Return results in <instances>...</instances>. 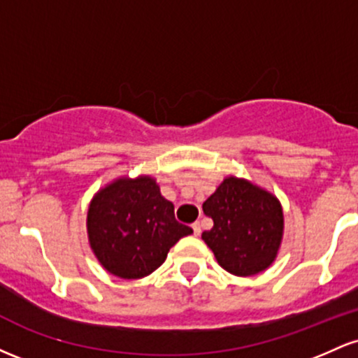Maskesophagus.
Listing matches in <instances>:
<instances>
[{
    "label": "esophagus",
    "instance_id": "1",
    "mask_svg": "<svg viewBox=\"0 0 358 358\" xmlns=\"http://www.w3.org/2000/svg\"><path fill=\"white\" fill-rule=\"evenodd\" d=\"M192 229L195 236H200V232H202V225H200V222H195V224L192 225Z\"/></svg>",
    "mask_w": 358,
    "mask_h": 358
}]
</instances>
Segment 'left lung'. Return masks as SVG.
I'll use <instances>...</instances> for the list:
<instances>
[{"instance_id":"obj_1","label":"left lung","mask_w":358,"mask_h":358,"mask_svg":"<svg viewBox=\"0 0 358 358\" xmlns=\"http://www.w3.org/2000/svg\"><path fill=\"white\" fill-rule=\"evenodd\" d=\"M213 220L202 239L217 262L236 276H252L269 268L282 237V210L271 193L239 178H225L203 202Z\"/></svg>"}]
</instances>
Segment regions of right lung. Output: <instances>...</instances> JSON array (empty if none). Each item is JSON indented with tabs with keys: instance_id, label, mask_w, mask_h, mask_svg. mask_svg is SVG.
Returning <instances> with one entry per match:
<instances>
[{
	"instance_id": "1",
	"label": "right lung",
	"mask_w": 358,
	"mask_h": 358,
	"mask_svg": "<svg viewBox=\"0 0 358 358\" xmlns=\"http://www.w3.org/2000/svg\"><path fill=\"white\" fill-rule=\"evenodd\" d=\"M90 248L109 273L139 279L165 262L168 250L193 232L175 219L173 203L163 199L150 176L121 178L101 190L87 213Z\"/></svg>"
}]
</instances>
